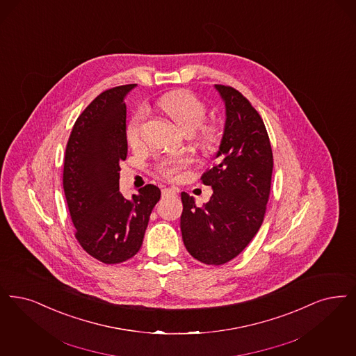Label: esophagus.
Returning <instances> with one entry per match:
<instances>
[{"label": "esophagus", "mask_w": 356, "mask_h": 356, "mask_svg": "<svg viewBox=\"0 0 356 356\" xmlns=\"http://www.w3.org/2000/svg\"><path fill=\"white\" fill-rule=\"evenodd\" d=\"M176 193H177V191L173 189V188H164L163 189V196H173Z\"/></svg>", "instance_id": "obj_1"}]
</instances>
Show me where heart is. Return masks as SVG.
Wrapping results in <instances>:
<instances>
[{"label":"heart","instance_id":"b5f03b06","mask_svg":"<svg viewBox=\"0 0 356 356\" xmlns=\"http://www.w3.org/2000/svg\"><path fill=\"white\" fill-rule=\"evenodd\" d=\"M159 104L180 129H183L186 134H191L197 128V136L201 142L205 144L213 142L214 128L209 124H201L207 114L205 104L195 94H192L188 90H175L163 95L159 100ZM144 119L145 108L140 107L134 113L128 122L126 135L127 142L132 147H138L142 144ZM185 165L186 160L184 159L167 157L159 163L157 168L160 173L168 177H173L181 171Z\"/></svg>","mask_w":356,"mask_h":356}]
</instances>
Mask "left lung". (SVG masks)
<instances>
[{
    "label": "left lung",
    "mask_w": 356,
    "mask_h": 356,
    "mask_svg": "<svg viewBox=\"0 0 356 356\" xmlns=\"http://www.w3.org/2000/svg\"><path fill=\"white\" fill-rule=\"evenodd\" d=\"M225 104V126L214 167L201 176L213 195L202 207L181 193L180 228L189 254L207 265L238 256L261 228L270 195L273 152L254 107L233 87L214 85Z\"/></svg>",
    "instance_id": "1"
}]
</instances>
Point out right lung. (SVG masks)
Returning <instances> with one entry per match:
<instances>
[{
  "mask_svg": "<svg viewBox=\"0 0 356 356\" xmlns=\"http://www.w3.org/2000/svg\"><path fill=\"white\" fill-rule=\"evenodd\" d=\"M136 85L106 90L76 119L66 145L63 189L75 237L104 264L135 256L160 189L148 184L127 200L119 191L120 161L127 157L124 98Z\"/></svg>",
  "mask_w": 356,
  "mask_h": 356,
  "instance_id": "add662e5",
  "label": "right lung"
}]
</instances>
